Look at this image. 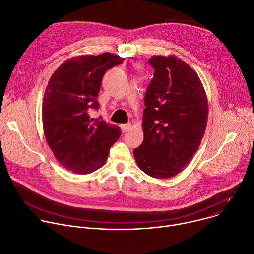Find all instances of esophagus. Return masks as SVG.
Instances as JSON below:
<instances>
[{
	"instance_id": "34e87169",
	"label": "esophagus",
	"mask_w": 254,
	"mask_h": 254,
	"mask_svg": "<svg viewBox=\"0 0 254 254\" xmlns=\"http://www.w3.org/2000/svg\"><path fill=\"white\" fill-rule=\"evenodd\" d=\"M120 127H121V130H122V132H123V133H125V132H127V131H129V130L131 129V123L122 124Z\"/></svg>"
}]
</instances>
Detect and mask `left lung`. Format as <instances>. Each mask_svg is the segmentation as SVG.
I'll use <instances>...</instances> for the list:
<instances>
[{
    "instance_id": "8db88e82",
    "label": "left lung",
    "mask_w": 254,
    "mask_h": 254,
    "mask_svg": "<svg viewBox=\"0 0 254 254\" xmlns=\"http://www.w3.org/2000/svg\"><path fill=\"white\" fill-rule=\"evenodd\" d=\"M148 63L154 76L144 98V139L133 153L146 175L168 179L181 173L198 150L208 101L198 74L181 59L154 55Z\"/></svg>"
}]
</instances>
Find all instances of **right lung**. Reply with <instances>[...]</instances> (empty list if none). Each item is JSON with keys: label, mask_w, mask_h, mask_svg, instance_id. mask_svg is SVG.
<instances>
[{"label": "right lung", "mask_w": 254, "mask_h": 254, "mask_svg": "<svg viewBox=\"0 0 254 254\" xmlns=\"http://www.w3.org/2000/svg\"><path fill=\"white\" fill-rule=\"evenodd\" d=\"M125 59L105 52L65 61L51 75L42 103L46 141L55 158L68 171L88 175L102 167L120 128L102 117L91 118L106 71Z\"/></svg>", "instance_id": "add662e5"}]
</instances>
